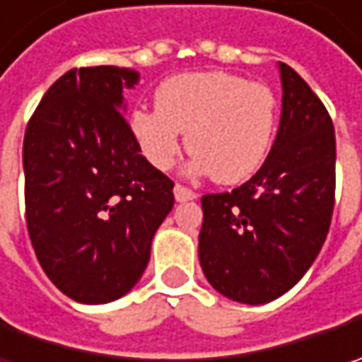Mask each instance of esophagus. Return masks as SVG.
I'll return each instance as SVG.
<instances>
[{"label": "esophagus", "mask_w": 362, "mask_h": 362, "mask_svg": "<svg viewBox=\"0 0 362 362\" xmlns=\"http://www.w3.org/2000/svg\"><path fill=\"white\" fill-rule=\"evenodd\" d=\"M173 191L177 202H191V199H195V193L189 187H185V185H181V183H177Z\"/></svg>", "instance_id": "1"}]
</instances>
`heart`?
<instances>
[{
  "instance_id": "obj_1",
  "label": "heart",
  "mask_w": 362,
  "mask_h": 362,
  "mask_svg": "<svg viewBox=\"0 0 362 362\" xmlns=\"http://www.w3.org/2000/svg\"><path fill=\"white\" fill-rule=\"evenodd\" d=\"M155 110L131 112V131L145 159L159 171L175 165L181 132L193 153L191 171L217 183H242L270 151L278 100L268 84L223 70L189 72L165 80Z\"/></svg>"
}]
</instances>
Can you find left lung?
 I'll use <instances>...</instances> for the list:
<instances>
[{"mask_svg":"<svg viewBox=\"0 0 362 362\" xmlns=\"http://www.w3.org/2000/svg\"><path fill=\"white\" fill-rule=\"evenodd\" d=\"M282 117L268 159L240 187L202 197L199 262L219 294L266 304L313 266L327 240L337 141L327 106L280 62Z\"/></svg>","mask_w":362,"mask_h":362,"instance_id":"8db88e82","label":"left lung"}]
</instances>
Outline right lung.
I'll return each instance as SVG.
<instances>
[{"instance_id":"add662e5","label":"right lung","mask_w":362,"mask_h":362,"mask_svg":"<svg viewBox=\"0 0 362 362\" xmlns=\"http://www.w3.org/2000/svg\"><path fill=\"white\" fill-rule=\"evenodd\" d=\"M139 74L72 68L44 94L23 136L25 223L54 286L105 304L139 282L173 209V181L141 155L122 106Z\"/></svg>"}]
</instances>
